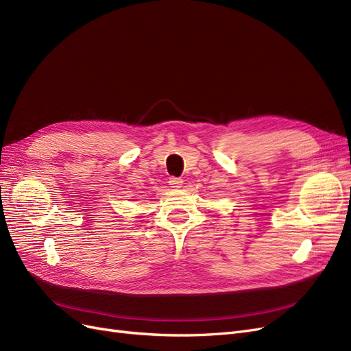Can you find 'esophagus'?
<instances>
[{
  "instance_id": "34e87169",
  "label": "esophagus",
  "mask_w": 351,
  "mask_h": 351,
  "mask_svg": "<svg viewBox=\"0 0 351 351\" xmlns=\"http://www.w3.org/2000/svg\"><path fill=\"white\" fill-rule=\"evenodd\" d=\"M182 184H184V180L180 178H169V185H171V188H173V189L180 188L182 186Z\"/></svg>"
}]
</instances>
